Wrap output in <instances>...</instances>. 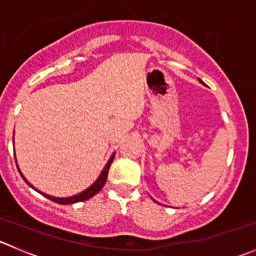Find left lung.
<instances>
[{
	"label": "left lung",
	"instance_id": "8db88e82",
	"mask_svg": "<svg viewBox=\"0 0 256 256\" xmlns=\"http://www.w3.org/2000/svg\"><path fill=\"white\" fill-rule=\"evenodd\" d=\"M198 80H200V82H202V84H204V82H202V80H200V79H198ZM151 198H152V197H151ZM152 200H154V202H156V200H154V198H152ZM156 203H157V202H156Z\"/></svg>",
	"mask_w": 256,
	"mask_h": 256
}]
</instances>
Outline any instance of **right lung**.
<instances>
[{
  "label": "right lung",
  "instance_id": "obj_1",
  "mask_svg": "<svg viewBox=\"0 0 256 256\" xmlns=\"http://www.w3.org/2000/svg\"><path fill=\"white\" fill-rule=\"evenodd\" d=\"M114 157H115V152H114V154H112V157H110V158H109V161L106 162V164H105V167H104V168H102V174H99V177L96 178V180H95V182L92 183V184L90 186V187H88L86 190H82V192L78 193V194L70 196V197H53V196L46 194V193H43L42 190H37V188L33 187V186L30 184V183L28 182L27 180H26V177L23 176V174H22V172H20V167H18L17 160H16V164H17V168H18V171H20V176H22L23 180H24V182L27 183V184L30 186V188H33V190H37L38 193H40V194H42V196H44V197L48 198V200H53V202H56V203H59V204H73V203H78V202H82V200H89V198H92V196L96 194V193L99 192V190H102V187H104L105 182H106L108 174H109L110 164H112V161H114ZM14 158H16V154H14Z\"/></svg>",
  "mask_w": 256,
  "mask_h": 256
}]
</instances>
